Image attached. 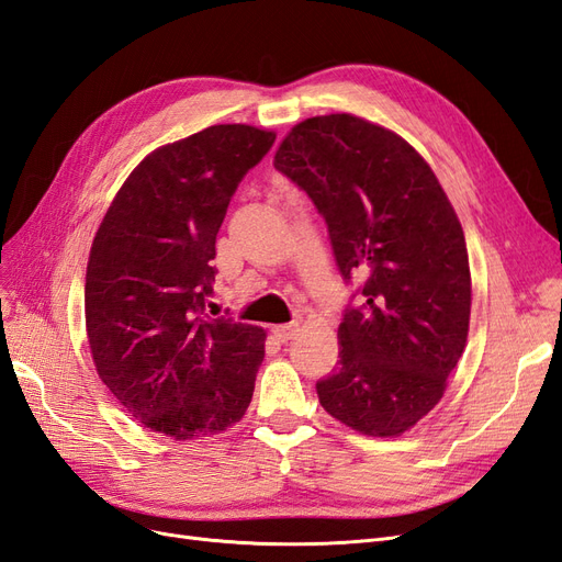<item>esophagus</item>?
I'll return each instance as SVG.
<instances>
[{
  "label": "esophagus",
  "instance_id": "obj_1",
  "mask_svg": "<svg viewBox=\"0 0 562 562\" xmlns=\"http://www.w3.org/2000/svg\"><path fill=\"white\" fill-rule=\"evenodd\" d=\"M271 333H274L279 342H288V339H293L297 335V323H285V326H277Z\"/></svg>",
  "mask_w": 562,
  "mask_h": 562
}]
</instances>
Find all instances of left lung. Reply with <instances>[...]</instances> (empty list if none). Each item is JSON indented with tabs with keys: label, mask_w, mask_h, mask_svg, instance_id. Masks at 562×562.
<instances>
[{
	"label": "left lung",
	"mask_w": 562,
	"mask_h": 562,
	"mask_svg": "<svg viewBox=\"0 0 562 562\" xmlns=\"http://www.w3.org/2000/svg\"><path fill=\"white\" fill-rule=\"evenodd\" d=\"M274 168L326 220L339 274L361 279L318 401L356 431L398 436L443 396L467 345L469 252L452 203L401 135L351 114L304 119Z\"/></svg>",
	"instance_id": "8db88e82"
}]
</instances>
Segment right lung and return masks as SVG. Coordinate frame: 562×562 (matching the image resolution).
Masks as SVG:
<instances>
[{
  "label": "right lung",
  "mask_w": 562,
  "mask_h": 562,
  "mask_svg": "<svg viewBox=\"0 0 562 562\" xmlns=\"http://www.w3.org/2000/svg\"><path fill=\"white\" fill-rule=\"evenodd\" d=\"M277 135L217 124L145 157L91 246L87 333L100 380L176 440L232 427L252 398L265 330L211 318L215 236L236 187Z\"/></svg>",
  "instance_id": "add662e5"
}]
</instances>
